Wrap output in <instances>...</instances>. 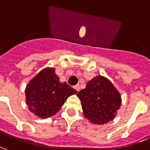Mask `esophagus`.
Listing matches in <instances>:
<instances>
[{
    "label": "esophagus",
    "mask_w": 150,
    "mask_h": 150,
    "mask_svg": "<svg viewBox=\"0 0 150 150\" xmlns=\"http://www.w3.org/2000/svg\"><path fill=\"white\" fill-rule=\"evenodd\" d=\"M74 88V89L76 90V92H79V91H80V85H79V84H76V85H75Z\"/></svg>",
    "instance_id": "1"
}]
</instances>
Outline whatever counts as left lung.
I'll use <instances>...</instances> for the list:
<instances>
[{"mask_svg":"<svg viewBox=\"0 0 150 150\" xmlns=\"http://www.w3.org/2000/svg\"><path fill=\"white\" fill-rule=\"evenodd\" d=\"M84 115L95 124H104L115 118L121 105V96L108 79L97 76L77 93Z\"/></svg>","mask_w":150,"mask_h":150,"instance_id":"8db88e82","label":"left lung"}]
</instances>
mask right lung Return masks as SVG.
<instances>
[{
	"mask_svg": "<svg viewBox=\"0 0 150 150\" xmlns=\"http://www.w3.org/2000/svg\"><path fill=\"white\" fill-rule=\"evenodd\" d=\"M76 91L66 82L60 83L53 68L42 70L26 88V103L31 112L40 118L54 115L67 98Z\"/></svg>",
	"mask_w": 150,
	"mask_h": 150,
	"instance_id": "obj_1",
	"label": "right lung"
}]
</instances>
